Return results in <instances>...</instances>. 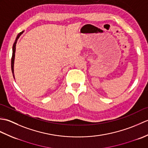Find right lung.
<instances>
[{
	"label": "right lung",
	"instance_id": "right-lung-1",
	"mask_svg": "<svg viewBox=\"0 0 148 148\" xmlns=\"http://www.w3.org/2000/svg\"><path fill=\"white\" fill-rule=\"evenodd\" d=\"M24 31H22L20 33H19L18 34V36L16 37V38L15 41L14 42V45L13 46H12V58H11V71L12 72V74H13V77L14 78V56H15V51H16V42H17V40L18 39L19 37L23 33Z\"/></svg>",
	"mask_w": 148,
	"mask_h": 148
}]
</instances>
